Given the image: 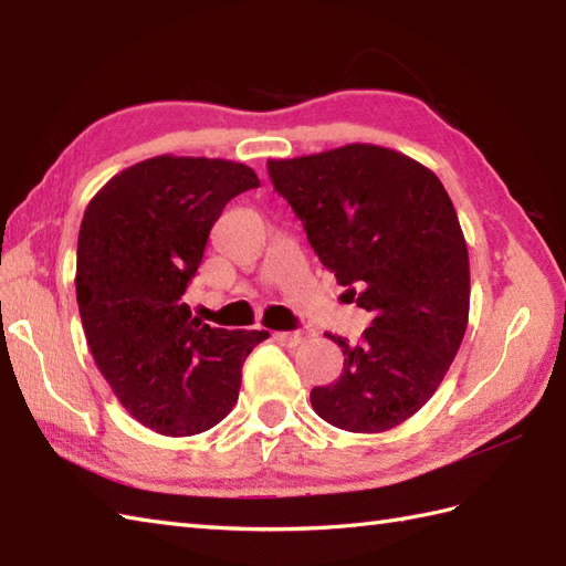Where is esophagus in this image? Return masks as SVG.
<instances>
[{
	"label": "esophagus",
	"instance_id": "1",
	"mask_svg": "<svg viewBox=\"0 0 566 566\" xmlns=\"http://www.w3.org/2000/svg\"><path fill=\"white\" fill-rule=\"evenodd\" d=\"M274 338L284 343V345H298V343H304L308 338V333H304V331H282V333H274Z\"/></svg>",
	"mask_w": 566,
	"mask_h": 566
}]
</instances>
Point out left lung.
Masks as SVG:
<instances>
[{
	"instance_id": "obj_1",
	"label": "left lung",
	"mask_w": 566,
	"mask_h": 566,
	"mask_svg": "<svg viewBox=\"0 0 566 566\" xmlns=\"http://www.w3.org/2000/svg\"><path fill=\"white\" fill-rule=\"evenodd\" d=\"M268 170L318 260L371 314L357 345L326 333L343 375L311 406L340 430L396 428L436 394L467 331L469 255L448 191L428 167L367 143Z\"/></svg>"
}]
</instances>
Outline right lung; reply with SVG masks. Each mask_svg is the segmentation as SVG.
Instances as JSON below:
<instances>
[{
    "instance_id": "right-lung-1",
    "label": "right lung",
    "mask_w": 566,
    "mask_h": 566,
    "mask_svg": "<svg viewBox=\"0 0 566 566\" xmlns=\"http://www.w3.org/2000/svg\"><path fill=\"white\" fill-rule=\"evenodd\" d=\"M255 187L243 163L158 155L84 211L75 284L87 345L116 399L160 436H197L231 413L245 357L270 335L211 328L182 302L223 207Z\"/></svg>"
}]
</instances>
